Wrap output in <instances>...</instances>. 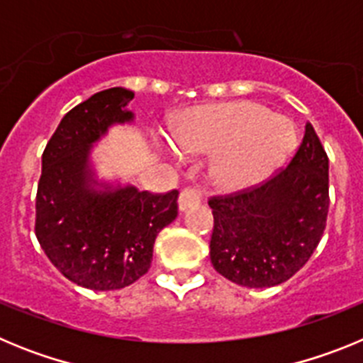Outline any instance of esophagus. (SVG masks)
Returning <instances> with one entry per match:
<instances>
[{"instance_id":"1","label":"esophagus","mask_w":363,"mask_h":363,"mask_svg":"<svg viewBox=\"0 0 363 363\" xmlns=\"http://www.w3.org/2000/svg\"><path fill=\"white\" fill-rule=\"evenodd\" d=\"M201 198H203V192H201L200 187L182 189V192H179V198H178L179 211H187L189 207H194V205L200 203Z\"/></svg>"}]
</instances>
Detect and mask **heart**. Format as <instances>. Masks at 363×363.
Listing matches in <instances>:
<instances>
[{"instance_id":"b5f03b06","label":"heart","mask_w":363,"mask_h":363,"mask_svg":"<svg viewBox=\"0 0 363 363\" xmlns=\"http://www.w3.org/2000/svg\"><path fill=\"white\" fill-rule=\"evenodd\" d=\"M172 147L184 156L214 152V187L236 191L258 184L289 158L296 145L293 125L252 101L189 111L172 129Z\"/></svg>"}]
</instances>
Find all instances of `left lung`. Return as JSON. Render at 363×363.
<instances>
[{"label":"left lung","instance_id":"8db88e82","mask_svg":"<svg viewBox=\"0 0 363 363\" xmlns=\"http://www.w3.org/2000/svg\"><path fill=\"white\" fill-rule=\"evenodd\" d=\"M211 262L243 287H272L309 262L329 213V158L313 125L287 167L265 182L209 198Z\"/></svg>","mask_w":363,"mask_h":363}]
</instances>
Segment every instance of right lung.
Instances as JSON below:
<instances>
[{"mask_svg":"<svg viewBox=\"0 0 363 363\" xmlns=\"http://www.w3.org/2000/svg\"><path fill=\"white\" fill-rule=\"evenodd\" d=\"M134 92H96L63 116L41 156L34 233L54 267L92 291L123 289L152 262L154 240L178 216V191L96 192L86 156L108 125L133 120Z\"/></svg>","mask_w":363,"mask_h":363,"instance_id":"right-lung-1","label":"right lung"}]
</instances>
